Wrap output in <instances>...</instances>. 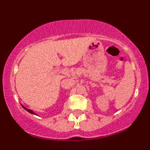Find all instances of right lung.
<instances>
[{
    "label": "right lung",
    "instance_id": "right-lung-1",
    "mask_svg": "<svg viewBox=\"0 0 150 150\" xmlns=\"http://www.w3.org/2000/svg\"><path fill=\"white\" fill-rule=\"evenodd\" d=\"M22 107H23L24 108V109H25L26 110H27V111L28 112H30V113H31V114H34V115H36L35 113V112H33V110H30V109H28V108H25V107H24V106H22Z\"/></svg>",
    "mask_w": 150,
    "mask_h": 150
}]
</instances>
